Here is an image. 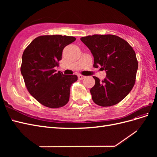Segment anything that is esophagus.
Returning <instances> with one entry per match:
<instances>
[{"mask_svg":"<svg viewBox=\"0 0 157 157\" xmlns=\"http://www.w3.org/2000/svg\"><path fill=\"white\" fill-rule=\"evenodd\" d=\"M78 79H80V80H82V79L86 78V77H85V76L81 75H78Z\"/></svg>","mask_w":157,"mask_h":157,"instance_id":"esophagus-1","label":"esophagus"}]
</instances>
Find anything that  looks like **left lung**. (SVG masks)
<instances>
[{
  "mask_svg": "<svg viewBox=\"0 0 157 157\" xmlns=\"http://www.w3.org/2000/svg\"><path fill=\"white\" fill-rule=\"evenodd\" d=\"M94 57V67L105 70L102 81L94 77L90 89L92 100L97 105L108 107L122 101L134 86L138 63L132 46L113 35H93L80 38Z\"/></svg>",
  "mask_w": 157,
  "mask_h": 157,
  "instance_id": "1",
  "label": "left lung"
}]
</instances>
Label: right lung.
<instances>
[{
  "mask_svg": "<svg viewBox=\"0 0 157 157\" xmlns=\"http://www.w3.org/2000/svg\"><path fill=\"white\" fill-rule=\"evenodd\" d=\"M75 40L60 35L40 36L23 52L21 73L28 91L42 105L58 108L68 103L70 88L78 77L56 73L54 67L58 66L63 48Z\"/></svg>",
  "mask_w": 157,
  "mask_h": 157,
  "instance_id": "right-lung-1",
  "label": "right lung"
}]
</instances>
